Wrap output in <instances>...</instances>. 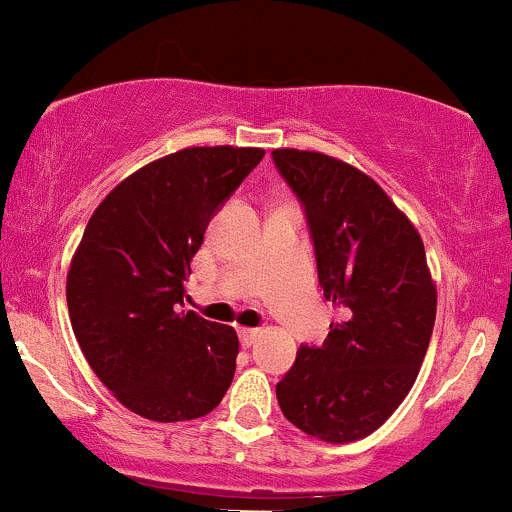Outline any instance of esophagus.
Returning <instances> with one entry per match:
<instances>
[{
  "label": "esophagus",
  "mask_w": 512,
  "mask_h": 512,
  "mask_svg": "<svg viewBox=\"0 0 512 512\" xmlns=\"http://www.w3.org/2000/svg\"><path fill=\"white\" fill-rule=\"evenodd\" d=\"M258 336H261V331H258V329H239V341H241V346H244V348L254 346Z\"/></svg>",
  "instance_id": "34e87169"
}]
</instances>
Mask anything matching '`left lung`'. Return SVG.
<instances>
[{"mask_svg": "<svg viewBox=\"0 0 512 512\" xmlns=\"http://www.w3.org/2000/svg\"><path fill=\"white\" fill-rule=\"evenodd\" d=\"M273 162L307 215L324 297L348 312L324 346H300L275 384L278 404L312 438L360 440L411 392L433 336L423 239L355 166L302 149H273Z\"/></svg>", "mask_w": 512, "mask_h": 512, "instance_id": "obj_1", "label": "left lung"}]
</instances>
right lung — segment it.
Listing matches in <instances>:
<instances>
[{"instance_id":"right-lung-1","label":"right lung","mask_w":512,"mask_h":512,"mask_svg":"<svg viewBox=\"0 0 512 512\" xmlns=\"http://www.w3.org/2000/svg\"><path fill=\"white\" fill-rule=\"evenodd\" d=\"M258 147H188L120 181L91 215L67 273L79 348L113 396L149 421H193L232 384V326L183 312L205 229L263 159Z\"/></svg>"}]
</instances>
